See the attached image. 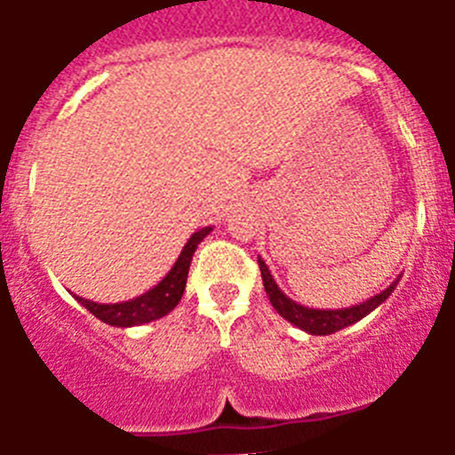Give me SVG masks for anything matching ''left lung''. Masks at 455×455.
Returning a JSON list of instances; mask_svg holds the SVG:
<instances>
[{"mask_svg":"<svg viewBox=\"0 0 455 455\" xmlns=\"http://www.w3.org/2000/svg\"><path fill=\"white\" fill-rule=\"evenodd\" d=\"M258 265H260V276H263L265 292H267L269 304L274 306V310H276L283 319H288L290 324H294L297 329L306 331V333L310 335L338 333V331L347 329V326L355 324V322H360L363 317H367L371 310L379 308V306L383 304L392 292H395L396 283H399V278H401L396 276L395 281L383 290V292L374 294V297H370L367 301H363V304H355V306H349V308H338V310H329V308L319 310V308H308V306H301L297 304V301H292L283 290L278 288L263 258H258Z\"/></svg>","mask_w":455,"mask_h":455,"instance_id":"8db88e82","label":"left lung"}]
</instances>
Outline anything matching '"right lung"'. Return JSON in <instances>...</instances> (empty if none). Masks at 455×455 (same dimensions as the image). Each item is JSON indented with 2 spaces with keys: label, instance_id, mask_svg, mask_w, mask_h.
<instances>
[{
  "label": "right lung",
  "instance_id": "right-lung-1",
  "mask_svg": "<svg viewBox=\"0 0 455 455\" xmlns=\"http://www.w3.org/2000/svg\"><path fill=\"white\" fill-rule=\"evenodd\" d=\"M211 231L212 227H204L199 228V231L192 233L190 240L186 243V247L179 253L174 267L163 276L161 283L154 285V288L147 290V292H142L140 297L129 299V301H120V304H97V301H90V299L79 297V294H75V299L81 306H85L90 313L95 315L97 319H101L104 324L120 326V329L149 324L154 319L165 317V315L172 313V310L177 308L179 301H181L192 256L197 251V244L202 243L204 237Z\"/></svg>",
  "mask_w": 455,
  "mask_h": 455
}]
</instances>
